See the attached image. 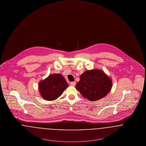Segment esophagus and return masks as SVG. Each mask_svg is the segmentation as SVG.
I'll use <instances>...</instances> for the list:
<instances>
[{
    "mask_svg": "<svg viewBox=\"0 0 146 146\" xmlns=\"http://www.w3.org/2000/svg\"><path fill=\"white\" fill-rule=\"evenodd\" d=\"M76 82H71L70 83V85L71 86H76Z\"/></svg>",
    "mask_w": 146,
    "mask_h": 146,
    "instance_id": "obj_1",
    "label": "esophagus"
}]
</instances>
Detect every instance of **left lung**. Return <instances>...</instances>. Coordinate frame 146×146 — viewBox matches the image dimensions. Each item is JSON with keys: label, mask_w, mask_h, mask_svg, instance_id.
I'll return each instance as SVG.
<instances>
[{"label": "left lung", "mask_w": 146, "mask_h": 146, "mask_svg": "<svg viewBox=\"0 0 146 146\" xmlns=\"http://www.w3.org/2000/svg\"><path fill=\"white\" fill-rule=\"evenodd\" d=\"M111 87V79L98 69L84 72L76 86L80 93L90 101L98 100L105 97Z\"/></svg>", "instance_id": "left-lung-1"}]
</instances>
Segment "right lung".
<instances>
[{"instance_id":"right-lung-1","label":"right lung","mask_w":146,"mask_h":146,"mask_svg":"<svg viewBox=\"0 0 146 146\" xmlns=\"http://www.w3.org/2000/svg\"><path fill=\"white\" fill-rule=\"evenodd\" d=\"M68 84L60 74H53L39 82L40 93L44 99L54 100L62 94Z\"/></svg>"}]
</instances>
